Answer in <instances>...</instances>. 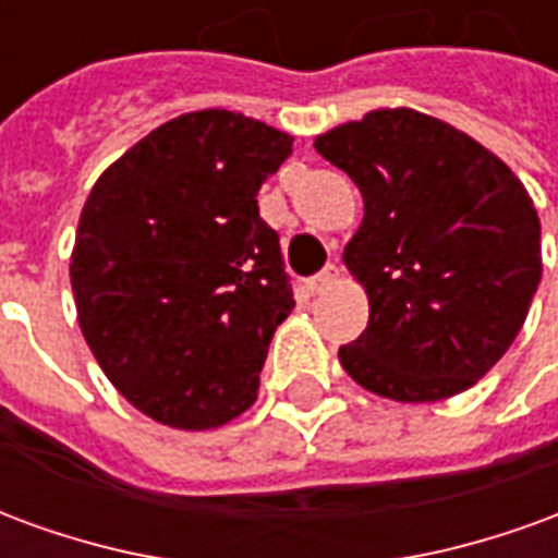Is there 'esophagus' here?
Instances as JSON below:
<instances>
[{
  "label": "esophagus",
  "mask_w": 558,
  "mask_h": 558,
  "mask_svg": "<svg viewBox=\"0 0 558 558\" xmlns=\"http://www.w3.org/2000/svg\"><path fill=\"white\" fill-rule=\"evenodd\" d=\"M338 280H340V268L335 266V263H328L319 275H314V278L307 280V292H311V295H319V292H326L328 287H335Z\"/></svg>",
  "instance_id": "obj_1"
}]
</instances>
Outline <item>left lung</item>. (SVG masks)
Instances as JSON below:
<instances>
[{
	"label": "left lung",
	"instance_id": "left-lung-1",
	"mask_svg": "<svg viewBox=\"0 0 558 558\" xmlns=\"http://www.w3.org/2000/svg\"><path fill=\"white\" fill-rule=\"evenodd\" d=\"M314 146L364 199L343 259L371 319L340 347L343 371L403 403L475 386L538 292L541 220L526 187L463 131L407 107L367 113Z\"/></svg>",
	"mask_w": 558,
	"mask_h": 558
}]
</instances>
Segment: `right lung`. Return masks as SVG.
<instances>
[{
  "label": "right lung",
  "instance_id": "right-lung-1",
  "mask_svg": "<svg viewBox=\"0 0 558 558\" xmlns=\"http://www.w3.org/2000/svg\"><path fill=\"white\" fill-rule=\"evenodd\" d=\"M292 137L230 110L172 119L92 187L71 256L83 338L148 418L208 430L256 400L295 307L256 194Z\"/></svg>",
  "mask_w": 558,
  "mask_h": 558
}]
</instances>
